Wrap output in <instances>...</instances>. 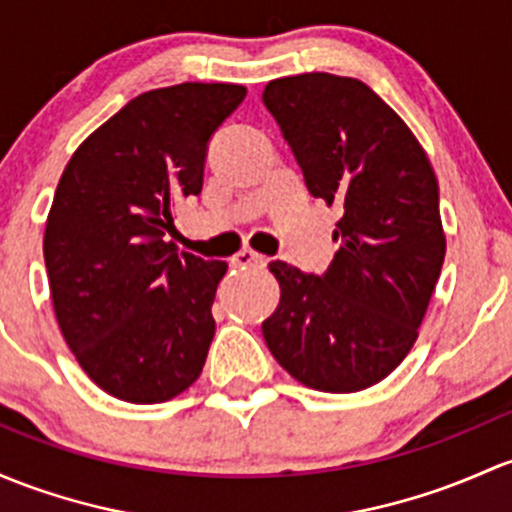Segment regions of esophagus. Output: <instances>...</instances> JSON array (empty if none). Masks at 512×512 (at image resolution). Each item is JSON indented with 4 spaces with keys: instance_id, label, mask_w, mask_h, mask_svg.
I'll return each mask as SVG.
<instances>
[{
    "instance_id": "obj_1",
    "label": "esophagus",
    "mask_w": 512,
    "mask_h": 512,
    "mask_svg": "<svg viewBox=\"0 0 512 512\" xmlns=\"http://www.w3.org/2000/svg\"><path fill=\"white\" fill-rule=\"evenodd\" d=\"M232 266H236V268H263V266H266V256L256 254V251H251V249H244L232 258Z\"/></svg>"
}]
</instances>
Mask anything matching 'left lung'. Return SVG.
<instances>
[{
	"instance_id": "8db88e82",
	"label": "left lung",
	"mask_w": 512,
	"mask_h": 512,
	"mask_svg": "<svg viewBox=\"0 0 512 512\" xmlns=\"http://www.w3.org/2000/svg\"><path fill=\"white\" fill-rule=\"evenodd\" d=\"M263 104L310 195L344 207L322 276L268 263L280 302L263 339L295 381L356 393L408 356L430 305L447 251L437 178L403 119L361 80L280 78Z\"/></svg>"
}]
</instances>
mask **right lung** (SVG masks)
I'll list each match as a JSON object with an SVG mask.
<instances>
[{
    "label": "right lung",
    "instance_id": "obj_1",
    "mask_svg": "<svg viewBox=\"0 0 512 512\" xmlns=\"http://www.w3.org/2000/svg\"><path fill=\"white\" fill-rule=\"evenodd\" d=\"M246 87L183 82L144 92L82 141L43 236L65 342L104 393L163 403L197 381L214 337L224 261L178 254L173 207L200 195L207 146Z\"/></svg>",
    "mask_w": 512,
    "mask_h": 512
}]
</instances>
